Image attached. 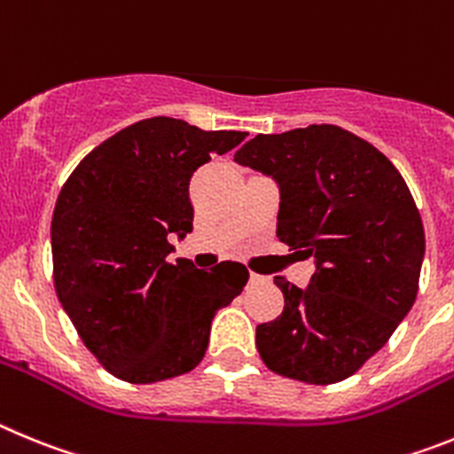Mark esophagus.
<instances>
[{
  "label": "esophagus",
  "instance_id": "obj_1",
  "mask_svg": "<svg viewBox=\"0 0 454 454\" xmlns=\"http://www.w3.org/2000/svg\"><path fill=\"white\" fill-rule=\"evenodd\" d=\"M251 285H260V283H264V276H260V273H255V271H251Z\"/></svg>",
  "mask_w": 454,
  "mask_h": 454
}]
</instances>
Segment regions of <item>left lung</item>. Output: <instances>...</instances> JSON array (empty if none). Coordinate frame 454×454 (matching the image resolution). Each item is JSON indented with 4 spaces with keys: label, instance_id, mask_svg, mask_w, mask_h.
Returning <instances> with one entry per match:
<instances>
[{
    "label": "left lung",
    "instance_id": "left-lung-1",
    "mask_svg": "<svg viewBox=\"0 0 454 454\" xmlns=\"http://www.w3.org/2000/svg\"><path fill=\"white\" fill-rule=\"evenodd\" d=\"M235 160L280 185L276 235L317 260L305 289L276 276L283 314L255 330L264 364L309 385L364 366L419 294L426 231L394 162L350 130L309 124L255 136Z\"/></svg>",
    "mask_w": 454,
    "mask_h": 454
}]
</instances>
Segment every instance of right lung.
<instances>
[{
    "label": "right lung",
    "mask_w": 454,
    "mask_h": 454,
    "mask_svg": "<svg viewBox=\"0 0 454 454\" xmlns=\"http://www.w3.org/2000/svg\"><path fill=\"white\" fill-rule=\"evenodd\" d=\"M247 136L149 117L95 146L65 181L51 219L54 287L85 348L115 378L151 385L192 371L217 309L242 294L244 264L203 271L167 255L171 232L192 231L194 171Z\"/></svg>",
    "instance_id": "1"
}]
</instances>
